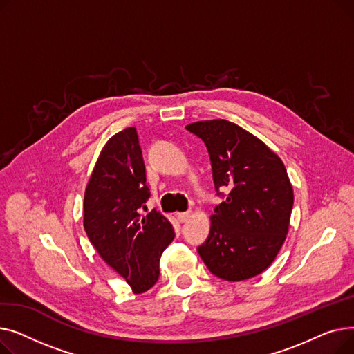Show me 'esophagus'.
<instances>
[{
  "mask_svg": "<svg viewBox=\"0 0 354 354\" xmlns=\"http://www.w3.org/2000/svg\"><path fill=\"white\" fill-rule=\"evenodd\" d=\"M176 216H178V221H179V222H187V221L189 219L191 214H189V212H179Z\"/></svg>",
  "mask_w": 354,
  "mask_h": 354,
  "instance_id": "obj_1",
  "label": "esophagus"
}]
</instances>
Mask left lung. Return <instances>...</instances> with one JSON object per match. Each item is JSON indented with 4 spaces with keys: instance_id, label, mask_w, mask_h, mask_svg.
<instances>
[{
    "instance_id": "obj_1",
    "label": "left lung",
    "mask_w": 354,
    "mask_h": 354,
    "mask_svg": "<svg viewBox=\"0 0 354 354\" xmlns=\"http://www.w3.org/2000/svg\"><path fill=\"white\" fill-rule=\"evenodd\" d=\"M207 145L215 189H230L211 215V231L198 252L225 281H244L266 271L288 234L294 202L283 160L241 126L201 120L187 126Z\"/></svg>"
}]
</instances>
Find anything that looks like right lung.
Returning <instances> with one entry per match:
<instances>
[{
    "label": "right lung",
    "mask_w": 354,
    "mask_h": 354,
    "mask_svg": "<svg viewBox=\"0 0 354 354\" xmlns=\"http://www.w3.org/2000/svg\"><path fill=\"white\" fill-rule=\"evenodd\" d=\"M149 195L138 132L126 127L106 142L93 167L84 192L83 225L103 261L135 294L156 284L160 255L175 238L172 224L162 214L140 215Z\"/></svg>",
    "instance_id": "right-lung-1"
}]
</instances>
